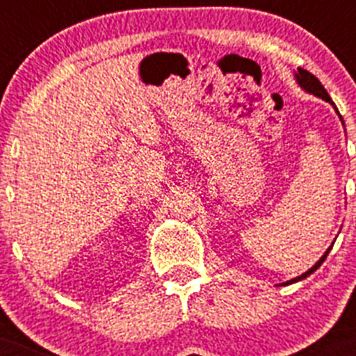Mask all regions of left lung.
Listing matches in <instances>:
<instances>
[{
	"label": "left lung",
	"mask_w": 356,
	"mask_h": 356,
	"mask_svg": "<svg viewBox=\"0 0 356 356\" xmlns=\"http://www.w3.org/2000/svg\"><path fill=\"white\" fill-rule=\"evenodd\" d=\"M296 80H298V83L301 85V89H305V90H307V92L314 94V96L321 97V99H325V102L332 103V97H330V94L326 92L325 87L321 85V81L317 80L316 76H314L312 72H308L307 69H301V67H300V69H298V72H296ZM332 105H335V103H332ZM335 110H337V108H335ZM337 114H339V110H337ZM341 119H342V118H341ZM330 250H332V248H328V251H326V253L323 254V257H321L319 260H317L316 266L310 267V269H308L307 273H303V275L298 276V278L291 280V282H285V284H282V285H289V284H294V282H300V280H305V278H307V276L312 275L314 271H317V267H321V264L325 262L326 257H328Z\"/></svg>",
	"instance_id": "left-lung-1"
}]
</instances>
